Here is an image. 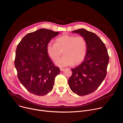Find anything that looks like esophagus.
<instances>
[{
    "mask_svg": "<svg viewBox=\"0 0 123 123\" xmlns=\"http://www.w3.org/2000/svg\"><path fill=\"white\" fill-rule=\"evenodd\" d=\"M60 71H63L64 70V68H60Z\"/></svg>",
    "mask_w": 123,
    "mask_h": 123,
    "instance_id": "1",
    "label": "esophagus"
}]
</instances>
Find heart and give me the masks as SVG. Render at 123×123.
<instances>
[{
    "instance_id": "heart-1",
    "label": "heart",
    "mask_w": 123,
    "mask_h": 123,
    "mask_svg": "<svg viewBox=\"0 0 123 123\" xmlns=\"http://www.w3.org/2000/svg\"><path fill=\"white\" fill-rule=\"evenodd\" d=\"M86 49V41L83 37L67 34L56 38L55 43L49 42L46 47L47 54L53 61L56 60L63 50L64 56L55 61V64L60 67L79 63L84 58Z\"/></svg>"
}]
</instances>
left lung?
<instances>
[{
  "label": "left lung",
  "mask_w": 123,
  "mask_h": 123,
  "mask_svg": "<svg viewBox=\"0 0 123 123\" xmlns=\"http://www.w3.org/2000/svg\"><path fill=\"white\" fill-rule=\"evenodd\" d=\"M72 32L85 38L87 49L83 62L71 69L72 75L68 83L74 93L84 96L95 91L106 77L109 55L105 44L94 33L84 29Z\"/></svg>",
  "instance_id": "obj_1"
}]
</instances>
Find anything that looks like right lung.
Here are the masks:
<instances>
[{
  "label": "right lung",
  "instance_id": "add662e5",
  "mask_svg": "<svg viewBox=\"0 0 123 123\" xmlns=\"http://www.w3.org/2000/svg\"><path fill=\"white\" fill-rule=\"evenodd\" d=\"M58 34L59 32L41 29L26 34L17 45L14 59L17 77L31 93L43 96L53 88L60 69L48 56L46 47Z\"/></svg>",
  "mask_w": 123,
  "mask_h": 123
}]
</instances>
